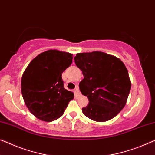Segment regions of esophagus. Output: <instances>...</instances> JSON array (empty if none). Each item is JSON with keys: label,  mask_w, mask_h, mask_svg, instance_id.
<instances>
[{"label": "esophagus", "mask_w": 155, "mask_h": 155, "mask_svg": "<svg viewBox=\"0 0 155 155\" xmlns=\"http://www.w3.org/2000/svg\"><path fill=\"white\" fill-rule=\"evenodd\" d=\"M74 92H75V96H77V97H78V98L80 97V96H82V95H81V94H80V92L79 88H78V87H76L75 89V91H74Z\"/></svg>", "instance_id": "obj_1"}]
</instances>
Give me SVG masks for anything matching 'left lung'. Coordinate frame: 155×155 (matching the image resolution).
Listing matches in <instances>:
<instances>
[{
  "label": "left lung",
  "mask_w": 155,
  "mask_h": 155,
  "mask_svg": "<svg viewBox=\"0 0 155 155\" xmlns=\"http://www.w3.org/2000/svg\"><path fill=\"white\" fill-rule=\"evenodd\" d=\"M84 79L79 87L89 104L84 115L95 122H106L124 108L131 83L127 68L120 59L102 52L78 53L74 58Z\"/></svg>",
  "instance_id": "1"
}]
</instances>
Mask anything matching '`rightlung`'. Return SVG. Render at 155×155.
Returning a JSON list of instances; mask_svg holds the SVG:
<instances>
[{"label": "right lung", "mask_w": 155, "mask_h": 155, "mask_svg": "<svg viewBox=\"0 0 155 155\" xmlns=\"http://www.w3.org/2000/svg\"><path fill=\"white\" fill-rule=\"evenodd\" d=\"M73 54L57 50L40 53L28 65L22 75L21 94L28 110L44 122L63 115L72 91L64 88L62 73L72 64Z\"/></svg>", "instance_id": "obj_1"}]
</instances>
